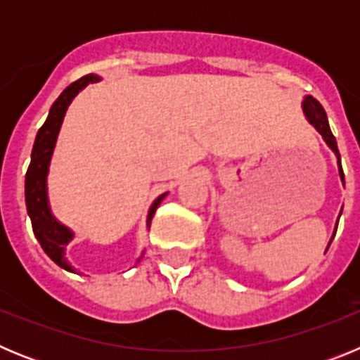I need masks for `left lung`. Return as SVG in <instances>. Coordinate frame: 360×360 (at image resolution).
Segmentation results:
<instances>
[{"instance_id":"obj_1","label":"left lung","mask_w":360,"mask_h":360,"mask_svg":"<svg viewBox=\"0 0 360 360\" xmlns=\"http://www.w3.org/2000/svg\"><path fill=\"white\" fill-rule=\"evenodd\" d=\"M303 113H304V117H307L308 122H310L311 126L317 129V133L323 136V141L326 142V146H328V148L335 153L337 165H339V176H341V182H342V186H345V173H342V167H341V155H339V149H337L335 136L332 135V129H330L326 111L323 110V106L319 104V101H316V98L311 97V95H304ZM335 231H337V227H335ZM330 243H332V241H330ZM330 243H328V247H330Z\"/></svg>"}]
</instances>
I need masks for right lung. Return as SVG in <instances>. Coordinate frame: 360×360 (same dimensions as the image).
<instances>
[{
	"mask_svg": "<svg viewBox=\"0 0 360 360\" xmlns=\"http://www.w3.org/2000/svg\"><path fill=\"white\" fill-rule=\"evenodd\" d=\"M101 77L98 75H84L79 81L72 82V84L63 91L59 97H57L56 103L50 108V113L44 120V124L41 126V129L36 135V142H34V148H32V157H30V165H28L27 176H25V202H27V212L30 216L32 229H34V234H36L37 241L43 247V250L46 252V256L52 259L56 265H59L61 269L68 270V272H75L73 266L70 265L68 259H66V247H68L70 241L73 240V231L66 227L65 224H61L59 219L53 216L52 207H50L49 200V171H50V162H52L53 149H56L57 136L61 131L63 120H65L66 110L72 104V101L75 98V95L81 90H84L86 86L90 82H98ZM167 193L158 196L155 202L151 203V207L148 211V218H146V229L149 231L151 227V219L155 216V211L158 209L162 200L165 198ZM144 256V252L141 254V257ZM139 257V262H141Z\"/></svg>",
	"mask_w": 360,
	"mask_h": 360,
	"instance_id": "obj_1",
	"label": "right lung"
}]
</instances>
